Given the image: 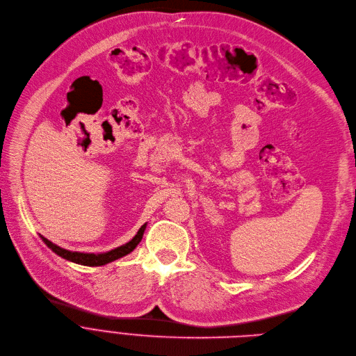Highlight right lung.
Masks as SVG:
<instances>
[{
  "label": "right lung",
  "instance_id": "add662e5",
  "mask_svg": "<svg viewBox=\"0 0 356 356\" xmlns=\"http://www.w3.org/2000/svg\"><path fill=\"white\" fill-rule=\"evenodd\" d=\"M145 230H146V224L142 225V227L138 232V234L131 241L120 245V247H118V248H115V250H111L108 252H102V254H89V252L70 251V250H65V248H60L59 245L51 243L48 238H45L42 236H41V238L55 254H58L62 258H65V260L76 263V264H81V266L98 267V266H105L108 263H112V261L118 260V258H122V257L127 255L129 252H132L136 248V245L140 243Z\"/></svg>",
  "mask_w": 356,
  "mask_h": 356
}]
</instances>
